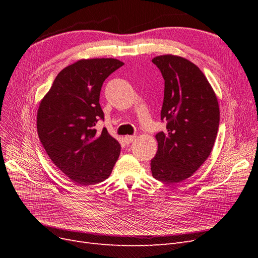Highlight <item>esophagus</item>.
<instances>
[{"mask_svg":"<svg viewBox=\"0 0 258 258\" xmlns=\"http://www.w3.org/2000/svg\"><path fill=\"white\" fill-rule=\"evenodd\" d=\"M136 136H126V137H124L123 138V140H124V142H126V143H131V142H134L135 141V140H136Z\"/></svg>","mask_w":258,"mask_h":258,"instance_id":"1","label":"esophagus"}]
</instances>
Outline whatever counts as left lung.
<instances>
[{
  "label": "left lung",
  "instance_id": "obj_1",
  "mask_svg": "<svg viewBox=\"0 0 258 258\" xmlns=\"http://www.w3.org/2000/svg\"><path fill=\"white\" fill-rule=\"evenodd\" d=\"M165 80L161 119L167 131L156 135L158 150L151 160L153 176L181 183L204 165L214 146L220 107L212 86L201 70L175 54L153 58Z\"/></svg>",
  "mask_w": 258,
  "mask_h": 258
}]
</instances>
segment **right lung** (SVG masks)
Listing matches in <instances>:
<instances>
[{"label": "right lung", "mask_w": 258, "mask_h": 258, "mask_svg": "<svg viewBox=\"0 0 258 258\" xmlns=\"http://www.w3.org/2000/svg\"><path fill=\"white\" fill-rule=\"evenodd\" d=\"M123 62L114 58L81 59L54 79L41 100L37 134L51 161L77 185L103 182L111 175L120 144L107 130H96L103 82Z\"/></svg>", "instance_id": "add662e5"}]
</instances>
